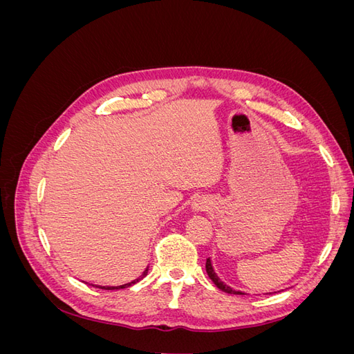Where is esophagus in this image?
Here are the masks:
<instances>
[{
    "label": "esophagus",
    "mask_w": 354,
    "mask_h": 354,
    "mask_svg": "<svg viewBox=\"0 0 354 354\" xmlns=\"http://www.w3.org/2000/svg\"><path fill=\"white\" fill-rule=\"evenodd\" d=\"M209 208H211V201L207 198H198L194 201V203H192V209H194L195 212L208 211Z\"/></svg>",
    "instance_id": "34e87169"
}]
</instances>
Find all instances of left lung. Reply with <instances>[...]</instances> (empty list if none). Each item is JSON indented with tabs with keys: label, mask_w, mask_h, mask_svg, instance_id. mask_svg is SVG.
Segmentation results:
<instances>
[{
	"label": "left lung",
	"mask_w": 354,
	"mask_h": 354,
	"mask_svg": "<svg viewBox=\"0 0 354 354\" xmlns=\"http://www.w3.org/2000/svg\"><path fill=\"white\" fill-rule=\"evenodd\" d=\"M205 269H207V273H208V276H209V279L216 283V286L218 288V289H221V291H224V292H227V294H236V295H245V292H242V291H234L233 288H230L229 285H226L224 283L223 281H220V277L217 276V273L214 272V267H212V264H211V259H207V264H205Z\"/></svg>",
	"instance_id": "8db88e82"
}]
</instances>
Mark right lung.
Segmentation results:
<instances>
[{
  "mask_svg": "<svg viewBox=\"0 0 354 354\" xmlns=\"http://www.w3.org/2000/svg\"><path fill=\"white\" fill-rule=\"evenodd\" d=\"M147 272H149V267L147 269L143 272V274L142 276H138L137 279H134V281H131V282H128V283H125V285H120V286H100V285H95V288H100V289H122V288H128V286H131V285H134L136 282H138V281H142L143 277L147 274ZM94 286V285H93Z\"/></svg>",
  "mask_w": 354,
  "mask_h": 354,
  "instance_id": "add662e5",
  "label": "right lung"
}]
</instances>
